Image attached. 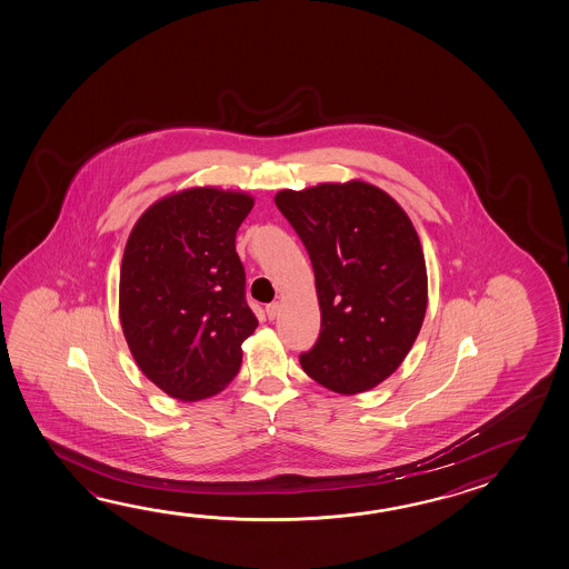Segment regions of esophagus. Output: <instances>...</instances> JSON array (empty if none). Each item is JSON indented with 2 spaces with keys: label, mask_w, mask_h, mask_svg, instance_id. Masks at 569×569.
Instances as JSON below:
<instances>
[{
  "label": "esophagus",
  "mask_w": 569,
  "mask_h": 569,
  "mask_svg": "<svg viewBox=\"0 0 569 569\" xmlns=\"http://www.w3.org/2000/svg\"><path fill=\"white\" fill-rule=\"evenodd\" d=\"M280 301H271V303H268L266 306V313H268V318L276 319V316L280 313Z\"/></svg>",
  "instance_id": "34e87169"
}]
</instances>
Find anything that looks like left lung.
Wrapping results in <instances>:
<instances>
[{
	"instance_id": "8db88e82",
	"label": "left lung",
	"mask_w": 569,
	"mask_h": 569,
	"mask_svg": "<svg viewBox=\"0 0 569 569\" xmlns=\"http://www.w3.org/2000/svg\"><path fill=\"white\" fill-rule=\"evenodd\" d=\"M316 273L321 331L299 356L309 378L353 396L406 359L428 308L418 233L398 201L366 181L276 193Z\"/></svg>"
}]
</instances>
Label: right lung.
<instances>
[{"label":"right lung","instance_id":"right-lung-1","mask_svg":"<svg viewBox=\"0 0 569 569\" xmlns=\"http://www.w3.org/2000/svg\"><path fill=\"white\" fill-rule=\"evenodd\" d=\"M251 208L243 191L191 188L156 201L131 230L121 328L146 378L171 398H210L240 371L241 343L258 328L236 251Z\"/></svg>","mask_w":569,"mask_h":569}]
</instances>
